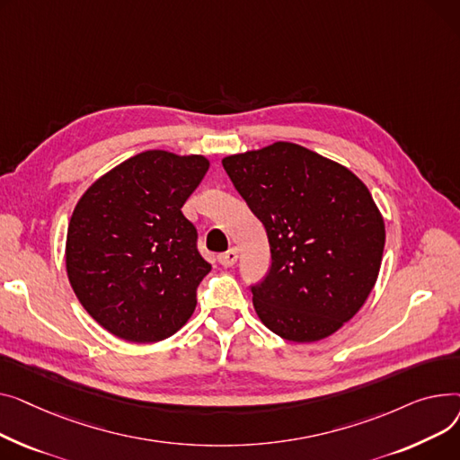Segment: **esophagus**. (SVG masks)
I'll return each mask as SVG.
<instances>
[{"instance_id":"esophagus-1","label":"esophagus","mask_w":460,"mask_h":460,"mask_svg":"<svg viewBox=\"0 0 460 460\" xmlns=\"http://www.w3.org/2000/svg\"><path fill=\"white\" fill-rule=\"evenodd\" d=\"M219 263L221 265H225V267H232L235 261H237V251L235 249H230V251H226V252H223V254H219Z\"/></svg>"}]
</instances>
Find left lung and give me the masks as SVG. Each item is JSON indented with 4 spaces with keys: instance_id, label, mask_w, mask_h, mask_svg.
I'll list each match as a JSON object with an SVG mask.
<instances>
[{
    "instance_id": "left-lung-1",
    "label": "left lung",
    "mask_w": 460,
    "mask_h": 460,
    "mask_svg": "<svg viewBox=\"0 0 460 460\" xmlns=\"http://www.w3.org/2000/svg\"><path fill=\"white\" fill-rule=\"evenodd\" d=\"M223 167L271 247V269L251 288L258 317L295 343L334 334L379 277L386 232L369 189L336 161L284 141L226 155Z\"/></svg>"
}]
</instances>
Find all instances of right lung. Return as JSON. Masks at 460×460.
<instances>
[{"instance_id": "obj_1", "label": "right lung", "mask_w": 460, "mask_h": 460, "mask_svg": "<svg viewBox=\"0 0 460 460\" xmlns=\"http://www.w3.org/2000/svg\"><path fill=\"white\" fill-rule=\"evenodd\" d=\"M208 169L204 155L146 150L100 176L75 204L66 275L79 303L113 336L155 343L193 315L211 265L181 206Z\"/></svg>"}]
</instances>
